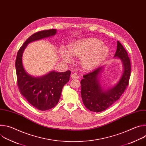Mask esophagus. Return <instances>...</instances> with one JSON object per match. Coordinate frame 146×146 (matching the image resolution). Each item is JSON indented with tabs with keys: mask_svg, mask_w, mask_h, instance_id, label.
Wrapping results in <instances>:
<instances>
[{
	"mask_svg": "<svg viewBox=\"0 0 146 146\" xmlns=\"http://www.w3.org/2000/svg\"><path fill=\"white\" fill-rule=\"evenodd\" d=\"M71 77L72 78H74V79H77L78 78V76L77 74L76 73H72L71 74Z\"/></svg>",
	"mask_w": 146,
	"mask_h": 146,
	"instance_id": "obj_1",
	"label": "esophagus"
}]
</instances>
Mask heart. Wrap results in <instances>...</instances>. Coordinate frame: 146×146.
<instances>
[{"label": "heart", "instance_id": "heart-1", "mask_svg": "<svg viewBox=\"0 0 146 146\" xmlns=\"http://www.w3.org/2000/svg\"><path fill=\"white\" fill-rule=\"evenodd\" d=\"M95 38H87L73 43L69 50L62 47L60 51L61 57L66 61L72 59V55L81 58L82 66L87 70H91L98 66L106 58L109 53L107 46Z\"/></svg>", "mask_w": 146, "mask_h": 146}]
</instances>
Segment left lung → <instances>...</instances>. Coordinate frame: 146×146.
<instances>
[{
  "label": "left lung",
  "mask_w": 146,
  "mask_h": 146,
  "mask_svg": "<svg viewBox=\"0 0 146 146\" xmlns=\"http://www.w3.org/2000/svg\"><path fill=\"white\" fill-rule=\"evenodd\" d=\"M114 57L122 61L123 72L119 81L114 87L105 91L100 85L99 75L103 70L102 67L84 74L83 76L84 78L81 80L82 102L90 111L100 112L109 108L119 99L129 84L131 62L127 51L118 41Z\"/></svg>",
  "instance_id": "obj_1"
}]
</instances>
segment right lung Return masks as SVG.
<instances>
[{
  "instance_id": "right-lung-1",
  "label": "right lung",
  "mask_w": 146,
  "mask_h": 146,
  "mask_svg": "<svg viewBox=\"0 0 146 146\" xmlns=\"http://www.w3.org/2000/svg\"><path fill=\"white\" fill-rule=\"evenodd\" d=\"M56 29L37 32L31 35L19 49L15 60L17 84L20 93L33 107L40 110H47L55 107L59 102L64 85L69 81L71 72L52 71L40 77H35L25 70L22 56L28 44L33 41L54 36Z\"/></svg>"
}]
</instances>
